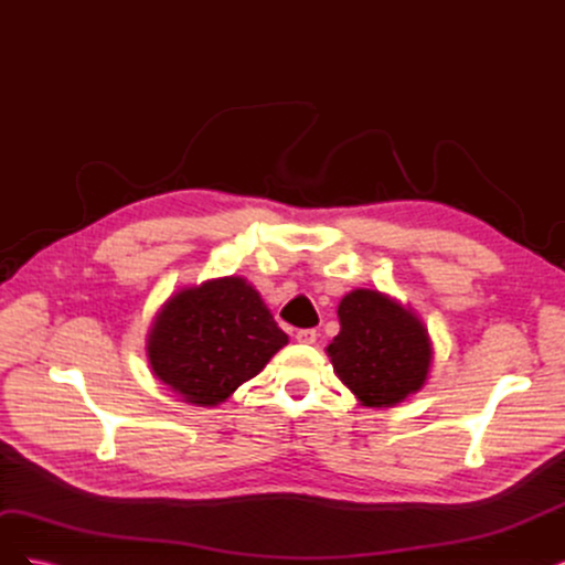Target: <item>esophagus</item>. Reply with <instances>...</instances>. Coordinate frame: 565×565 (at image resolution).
Instances as JSON below:
<instances>
[{"instance_id":"34e87169","label":"esophagus","mask_w":565,"mask_h":565,"mask_svg":"<svg viewBox=\"0 0 565 565\" xmlns=\"http://www.w3.org/2000/svg\"><path fill=\"white\" fill-rule=\"evenodd\" d=\"M295 339L299 341V344H316V339H318V332L316 330H299L297 334H295Z\"/></svg>"}]
</instances>
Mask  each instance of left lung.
<instances>
[{"mask_svg": "<svg viewBox=\"0 0 565 565\" xmlns=\"http://www.w3.org/2000/svg\"><path fill=\"white\" fill-rule=\"evenodd\" d=\"M337 316L341 330L324 351L341 384L365 407H393L426 384L434 347L409 306L377 289H353Z\"/></svg>", "mask_w": 565, "mask_h": 565, "instance_id": "8db88e82", "label": "left lung"}]
</instances>
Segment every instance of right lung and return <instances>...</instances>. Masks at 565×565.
<instances>
[{"instance_id":"1","label":"right lung","mask_w":565,"mask_h":565,"mask_svg":"<svg viewBox=\"0 0 565 565\" xmlns=\"http://www.w3.org/2000/svg\"><path fill=\"white\" fill-rule=\"evenodd\" d=\"M262 295L237 276L183 287L150 322L146 355L183 403L214 407L259 374L285 344Z\"/></svg>"}]
</instances>
